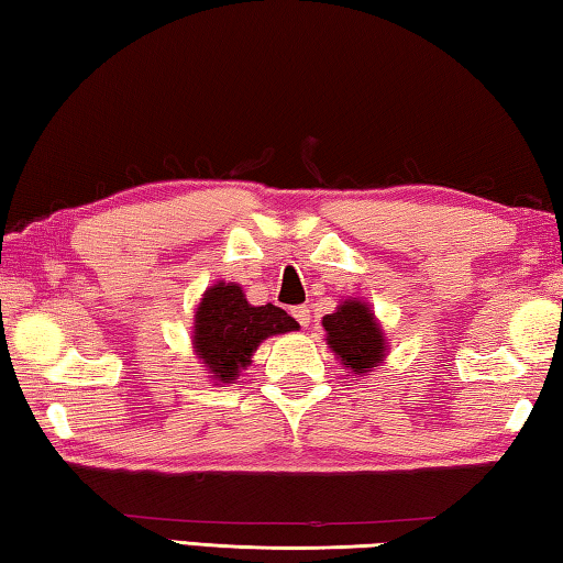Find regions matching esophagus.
<instances>
[{
    "mask_svg": "<svg viewBox=\"0 0 563 563\" xmlns=\"http://www.w3.org/2000/svg\"><path fill=\"white\" fill-rule=\"evenodd\" d=\"M292 318L298 320L302 328H308V325H310V310L305 308V305H298V308H292Z\"/></svg>",
    "mask_w": 563,
    "mask_h": 563,
    "instance_id": "1",
    "label": "esophagus"
}]
</instances>
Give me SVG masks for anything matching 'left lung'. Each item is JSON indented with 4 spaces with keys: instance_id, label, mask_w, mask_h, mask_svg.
Instances as JSON below:
<instances>
[{
    "instance_id": "obj_1",
    "label": "left lung",
    "mask_w": 563,
    "mask_h": 563,
    "mask_svg": "<svg viewBox=\"0 0 563 563\" xmlns=\"http://www.w3.org/2000/svg\"><path fill=\"white\" fill-rule=\"evenodd\" d=\"M328 347L352 375H367L383 365L389 345L375 310L365 300L345 298L335 312L322 318Z\"/></svg>"
}]
</instances>
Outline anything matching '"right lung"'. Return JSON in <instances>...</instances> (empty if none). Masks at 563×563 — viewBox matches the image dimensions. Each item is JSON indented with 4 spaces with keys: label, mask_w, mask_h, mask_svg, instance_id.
<instances>
[{
    "label": "right lung",
    "mask_w": 563,
    "mask_h": 563,
    "mask_svg": "<svg viewBox=\"0 0 563 563\" xmlns=\"http://www.w3.org/2000/svg\"><path fill=\"white\" fill-rule=\"evenodd\" d=\"M288 312L275 305H251L238 283L218 280L206 288L194 312V355L218 385L233 383L251 365L263 340L298 330Z\"/></svg>",
    "instance_id": "add662e5"
}]
</instances>
